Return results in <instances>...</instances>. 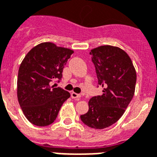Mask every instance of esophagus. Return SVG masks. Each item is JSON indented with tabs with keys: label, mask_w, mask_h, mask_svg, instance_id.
<instances>
[{
	"label": "esophagus",
	"mask_w": 157,
	"mask_h": 157,
	"mask_svg": "<svg viewBox=\"0 0 157 157\" xmlns=\"http://www.w3.org/2000/svg\"><path fill=\"white\" fill-rule=\"evenodd\" d=\"M71 98H73V99H79V98L81 97V95H80V94L75 93V92H71Z\"/></svg>",
	"instance_id": "1"
}]
</instances>
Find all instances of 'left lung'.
<instances>
[{"label":"left lung","instance_id":"1","mask_svg":"<svg viewBox=\"0 0 157 157\" xmlns=\"http://www.w3.org/2000/svg\"><path fill=\"white\" fill-rule=\"evenodd\" d=\"M90 54L103 93L90 98L81 120L100 130L113 125L126 111L134 96L136 72L128 54L117 46H98Z\"/></svg>","mask_w":157,"mask_h":157}]
</instances>
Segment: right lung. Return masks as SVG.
<instances>
[{
	"label": "right lung",
	"instance_id": "add662e5",
	"mask_svg": "<svg viewBox=\"0 0 157 157\" xmlns=\"http://www.w3.org/2000/svg\"><path fill=\"white\" fill-rule=\"evenodd\" d=\"M52 42L34 46L21 63L17 77V98L26 119L37 126L51 125L71 95L51 82L61 80L64 66L73 53Z\"/></svg>",
	"mask_w": 157,
	"mask_h": 157
}]
</instances>
